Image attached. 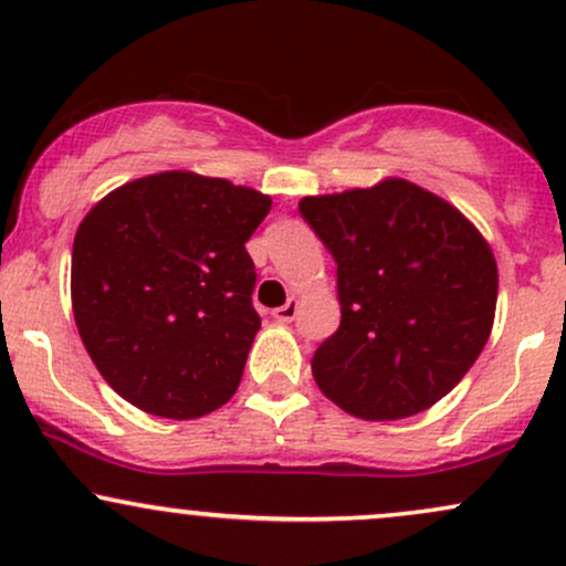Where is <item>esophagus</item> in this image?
<instances>
[{
    "label": "esophagus",
    "instance_id": "esophagus-1",
    "mask_svg": "<svg viewBox=\"0 0 566 566\" xmlns=\"http://www.w3.org/2000/svg\"><path fill=\"white\" fill-rule=\"evenodd\" d=\"M295 316H297V301H295V297H290V301L284 303L282 308L274 311V319H276V322H284V324L295 319Z\"/></svg>",
    "mask_w": 566,
    "mask_h": 566
}]
</instances>
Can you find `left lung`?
I'll return each instance as SVG.
<instances>
[{"mask_svg":"<svg viewBox=\"0 0 566 566\" xmlns=\"http://www.w3.org/2000/svg\"><path fill=\"white\" fill-rule=\"evenodd\" d=\"M337 263L340 327L316 348L327 399L399 420L463 380L492 333L497 265L450 201L401 178L297 205Z\"/></svg>","mask_w":566,"mask_h":566,"instance_id":"1","label":"left lung"}]
</instances>
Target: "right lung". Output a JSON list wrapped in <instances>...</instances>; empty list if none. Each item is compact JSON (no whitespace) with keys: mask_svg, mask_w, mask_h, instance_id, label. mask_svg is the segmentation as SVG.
Masks as SVG:
<instances>
[{"mask_svg":"<svg viewBox=\"0 0 566 566\" xmlns=\"http://www.w3.org/2000/svg\"><path fill=\"white\" fill-rule=\"evenodd\" d=\"M271 210L255 188L159 172L103 197L71 252V305L97 373L159 418L223 407L261 316L244 242Z\"/></svg>","mask_w":566,"mask_h":566,"instance_id":"right-lung-1","label":"right lung"}]
</instances>
